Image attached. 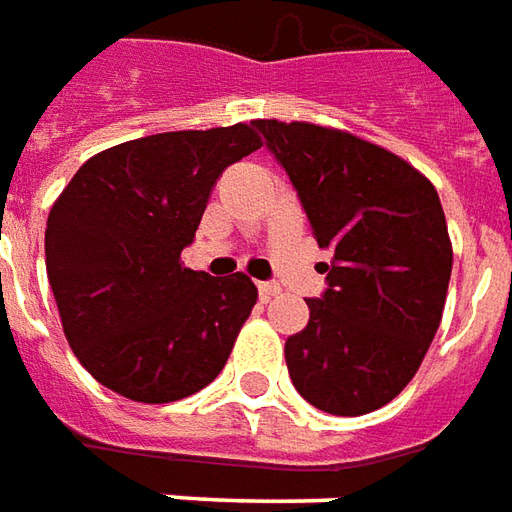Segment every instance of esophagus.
<instances>
[{"label":"esophagus","instance_id":"obj_1","mask_svg":"<svg viewBox=\"0 0 512 512\" xmlns=\"http://www.w3.org/2000/svg\"><path fill=\"white\" fill-rule=\"evenodd\" d=\"M259 295H262L264 300H270V297H278V295H281V286L273 284V281H262V284H259Z\"/></svg>","mask_w":512,"mask_h":512}]
</instances>
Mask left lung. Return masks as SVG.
I'll return each mask as SVG.
<instances>
[{"label": "left lung", "instance_id": "obj_1", "mask_svg": "<svg viewBox=\"0 0 512 512\" xmlns=\"http://www.w3.org/2000/svg\"><path fill=\"white\" fill-rule=\"evenodd\" d=\"M317 245L328 289L286 339L300 397L333 416L378 411L400 394L436 336L452 275L447 217L430 179L386 148L333 126L259 118Z\"/></svg>", "mask_w": 512, "mask_h": 512}]
</instances>
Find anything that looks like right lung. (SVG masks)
<instances>
[{
	"label": "right lung",
	"instance_id": "right-lung-1",
	"mask_svg": "<svg viewBox=\"0 0 512 512\" xmlns=\"http://www.w3.org/2000/svg\"><path fill=\"white\" fill-rule=\"evenodd\" d=\"M262 148L253 123L137 137L90 157L46 220V275L79 364L126 400L209 386L256 306L245 273L181 262L220 173Z\"/></svg>",
	"mask_w": 512,
	"mask_h": 512
}]
</instances>
